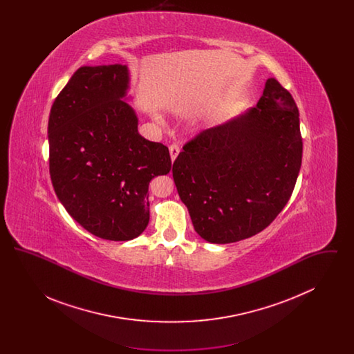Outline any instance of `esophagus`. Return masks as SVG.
<instances>
[{
  "instance_id": "1",
  "label": "esophagus",
  "mask_w": 354,
  "mask_h": 354,
  "mask_svg": "<svg viewBox=\"0 0 354 354\" xmlns=\"http://www.w3.org/2000/svg\"><path fill=\"white\" fill-rule=\"evenodd\" d=\"M179 152H180V149H179L178 145H171V146H169V155H171L172 163H174V160L176 159V156L179 155Z\"/></svg>"
}]
</instances>
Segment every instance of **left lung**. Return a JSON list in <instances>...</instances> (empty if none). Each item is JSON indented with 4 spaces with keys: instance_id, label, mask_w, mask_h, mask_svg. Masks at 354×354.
<instances>
[{
    "instance_id": "left-lung-1",
    "label": "left lung",
    "mask_w": 354,
    "mask_h": 354,
    "mask_svg": "<svg viewBox=\"0 0 354 354\" xmlns=\"http://www.w3.org/2000/svg\"><path fill=\"white\" fill-rule=\"evenodd\" d=\"M301 158L297 106L268 78L254 107L185 145L172 176L198 235L228 244L259 234L281 212Z\"/></svg>"
}]
</instances>
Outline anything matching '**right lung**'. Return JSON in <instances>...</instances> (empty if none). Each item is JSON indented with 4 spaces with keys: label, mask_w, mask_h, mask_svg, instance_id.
Segmentation results:
<instances>
[{
    "label": "right lung",
    "mask_w": 354,
    "mask_h": 354,
    "mask_svg": "<svg viewBox=\"0 0 354 354\" xmlns=\"http://www.w3.org/2000/svg\"><path fill=\"white\" fill-rule=\"evenodd\" d=\"M127 65L78 68L49 115L50 176L68 215L106 240L140 235L150 220L149 185L171 169L169 149L138 133Z\"/></svg>",
    "instance_id": "add662e5"
}]
</instances>
